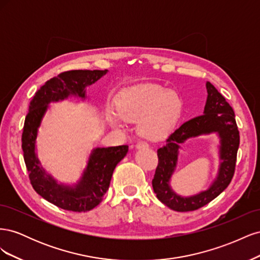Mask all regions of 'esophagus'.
<instances>
[{"instance_id": "1", "label": "esophagus", "mask_w": 260, "mask_h": 260, "mask_svg": "<svg viewBox=\"0 0 260 260\" xmlns=\"http://www.w3.org/2000/svg\"><path fill=\"white\" fill-rule=\"evenodd\" d=\"M148 144L145 142H139L136 144V148L137 149H143V148H147Z\"/></svg>"}]
</instances>
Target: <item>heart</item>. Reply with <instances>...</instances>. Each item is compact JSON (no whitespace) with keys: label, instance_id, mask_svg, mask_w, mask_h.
Segmentation results:
<instances>
[{"label":"heart","instance_id":"heart-1","mask_svg":"<svg viewBox=\"0 0 260 260\" xmlns=\"http://www.w3.org/2000/svg\"><path fill=\"white\" fill-rule=\"evenodd\" d=\"M182 111V101L175 91L144 84L124 91L117 102L118 114L109 113L112 127H120L122 119L137 121L143 138L154 140L175 124Z\"/></svg>","mask_w":260,"mask_h":260}]
</instances>
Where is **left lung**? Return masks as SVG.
I'll return each instance as SVG.
<instances>
[{"instance_id": "left-lung-1", "label": "left lung", "mask_w": 260, "mask_h": 260, "mask_svg": "<svg viewBox=\"0 0 260 260\" xmlns=\"http://www.w3.org/2000/svg\"><path fill=\"white\" fill-rule=\"evenodd\" d=\"M207 100L203 115L183 122L168 136L157 149L158 166L152 181L154 192L162 204L176 211H192L211 202L230 184L240 145V133L232 107L210 82H206ZM216 133L219 138V168L208 189L190 197L177 194L170 185L175 171L179 144L190 137Z\"/></svg>"}]
</instances>
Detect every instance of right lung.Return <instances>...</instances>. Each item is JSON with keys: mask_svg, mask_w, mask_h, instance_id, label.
<instances>
[{"mask_svg": "<svg viewBox=\"0 0 260 260\" xmlns=\"http://www.w3.org/2000/svg\"><path fill=\"white\" fill-rule=\"evenodd\" d=\"M108 70H70L46 81L38 90L29 105L21 137V147L30 182L35 191L55 206L70 211H89L98 206L108 190L114 169L128 153V145L95 147L80 179L76 183L58 182L46 171L37 155L39 128L50 108L68 98L84 101L86 88L95 83Z\"/></svg>", "mask_w": 260, "mask_h": 260, "instance_id": "add662e5", "label": "right lung"}]
</instances>
